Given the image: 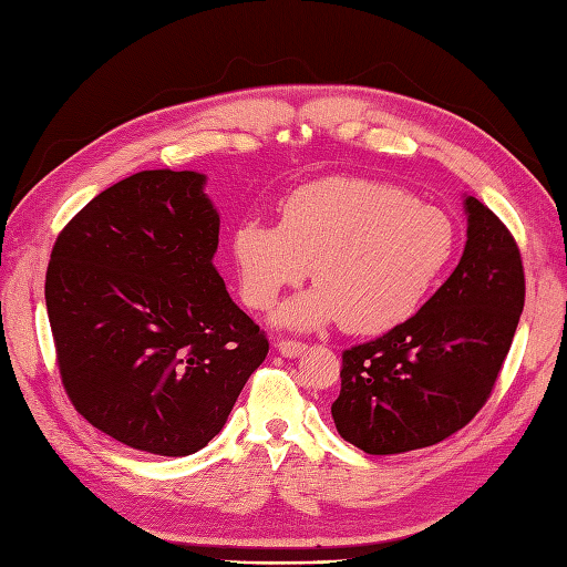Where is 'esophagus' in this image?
Returning <instances> with one entry per match:
<instances>
[{
  "mask_svg": "<svg viewBox=\"0 0 567 567\" xmlns=\"http://www.w3.org/2000/svg\"><path fill=\"white\" fill-rule=\"evenodd\" d=\"M277 350L284 355V358H298L302 350H305V343L300 341H290V339H281L277 341Z\"/></svg>",
  "mask_w": 567,
  "mask_h": 567,
  "instance_id": "34e87169",
  "label": "esophagus"
}]
</instances>
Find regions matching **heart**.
<instances>
[{"mask_svg": "<svg viewBox=\"0 0 567 567\" xmlns=\"http://www.w3.org/2000/svg\"><path fill=\"white\" fill-rule=\"evenodd\" d=\"M455 224L389 183L331 176L298 188L279 224L246 219L234 231L240 293L269 310L310 274L315 290L277 321L312 329L339 319L350 333H384L415 312L446 271Z\"/></svg>", "mask_w": 567, "mask_h": 567, "instance_id": "1", "label": "heart"}]
</instances>
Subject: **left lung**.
<instances>
[{
	"mask_svg": "<svg viewBox=\"0 0 567 567\" xmlns=\"http://www.w3.org/2000/svg\"><path fill=\"white\" fill-rule=\"evenodd\" d=\"M461 262L417 315L343 350L339 434L370 455L434 446L494 391L525 308L523 255L508 226L467 197Z\"/></svg>",
	"mask_w": 567,
	"mask_h": 567,
	"instance_id": "obj_1",
	"label": "left lung"
}]
</instances>
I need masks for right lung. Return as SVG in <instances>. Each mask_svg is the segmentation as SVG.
Masks as SVG:
<instances>
[{"label": "right lung", "mask_w": 567, "mask_h": 567, "mask_svg": "<svg viewBox=\"0 0 567 567\" xmlns=\"http://www.w3.org/2000/svg\"><path fill=\"white\" fill-rule=\"evenodd\" d=\"M195 172H137L54 240L44 300L61 384L100 432L181 457L221 432L269 353L212 257L219 214Z\"/></svg>", "instance_id": "right-lung-1"}]
</instances>
